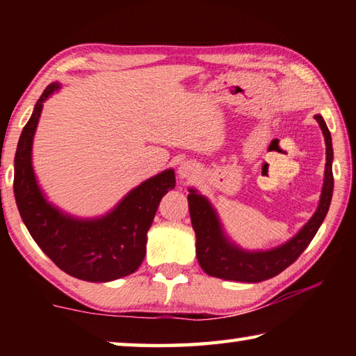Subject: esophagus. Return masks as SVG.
I'll return each instance as SVG.
<instances>
[{
  "mask_svg": "<svg viewBox=\"0 0 356 356\" xmlns=\"http://www.w3.org/2000/svg\"><path fill=\"white\" fill-rule=\"evenodd\" d=\"M195 174V165H191L186 161V163H182L179 166V176L182 179H188Z\"/></svg>",
  "mask_w": 356,
  "mask_h": 356,
  "instance_id": "1",
  "label": "esophagus"
}]
</instances>
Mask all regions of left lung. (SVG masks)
Listing matches in <instances>:
<instances>
[{
  "label": "left lung",
  "instance_id": "1",
  "mask_svg": "<svg viewBox=\"0 0 356 356\" xmlns=\"http://www.w3.org/2000/svg\"><path fill=\"white\" fill-rule=\"evenodd\" d=\"M316 120L321 125L327 144V165H325V182L322 188L321 202L312 218L306 222L303 229L287 243L270 251L246 252L237 248L225 237L221 225L215 210L206 197L190 190L188 209L191 225L196 232V256L201 268L210 276L229 281L240 282H261L273 278L286 270L300 257L311 240L318 231V227L327 216L331 196H333V146L331 135L321 114H316Z\"/></svg>",
  "mask_w": 356,
  "mask_h": 356
}]
</instances>
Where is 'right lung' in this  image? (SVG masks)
I'll use <instances>...</instances> for the list:
<instances>
[{"instance_id": "1", "label": "right lung", "mask_w": 356, "mask_h": 356, "mask_svg": "<svg viewBox=\"0 0 356 356\" xmlns=\"http://www.w3.org/2000/svg\"><path fill=\"white\" fill-rule=\"evenodd\" d=\"M59 86L48 84L34 106L15 152L14 195L34 242L74 278L106 282L134 273L146 256L147 231L159 204L176 186L172 170L143 182L99 220H76L48 204L35 182L31 147L42 105Z\"/></svg>"}]
</instances>
